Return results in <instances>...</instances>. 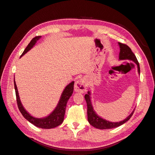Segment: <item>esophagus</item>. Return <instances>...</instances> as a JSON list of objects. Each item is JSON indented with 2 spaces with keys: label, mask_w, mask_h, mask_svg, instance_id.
<instances>
[{
  "label": "esophagus",
  "mask_w": 155,
  "mask_h": 155,
  "mask_svg": "<svg viewBox=\"0 0 155 155\" xmlns=\"http://www.w3.org/2000/svg\"><path fill=\"white\" fill-rule=\"evenodd\" d=\"M86 83L85 81L83 79H79L75 83L74 88L75 91L80 93H85L87 91V87Z\"/></svg>",
  "instance_id": "34e87169"
}]
</instances>
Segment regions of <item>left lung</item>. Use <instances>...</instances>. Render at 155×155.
<instances>
[{
  "label": "left lung",
  "instance_id": "8db88e82",
  "mask_svg": "<svg viewBox=\"0 0 155 155\" xmlns=\"http://www.w3.org/2000/svg\"><path fill=\"white\" fill-rule=\"evenodd\" d=\"M120 48V56L119 59L120 60L123 59H129L134 61L138 66V73H140V65L138 60L136 58L135 55L131 50V49L129 47V46L124 43H118ZM85 99L87 102V116H88V121L89 124L93 127H94L96 128L100 129H112L119 127L122 124H125L126 121H127L130 117L133 116L134 110H133L127 118L125 119L124 120L120 121V122H110L109 121H107L105 120H104L101 118L100 117L98 116L94 110H93V108L91 104V98H90V92H88V94L85 95Z\"/></svg>",
  "mask_w": 155,
  "mask_h": 155
}]
</instances>
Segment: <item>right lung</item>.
<instances>
[{"label":"right lung","mask_w":155,"mask_h":155,"mask_svg":"<svg viewBox=\"0 0 155 155\" xmlns=\"http://www.w3.org/2000/svg\"><path fill=\"white\" fill-rule=\"evenodd\" d=\"M41 36H36L31 39L30 43L28 45L25 51H23L21 57H22L23 55L25 54L28 51L30 50L33 47V46L35 44L36 41L39 38H41ZM74 82L72 81L64 88L61 97L58 105L48 116L44 118H36L30 116V114L28 113L22 105L19 99V96H18L17 88L15 81V78H14V87H15L16 99L18 109H19L20 112H21L22 115L24 116V118H25L28 121H29L30 123L34 124L35 126L37 127L42 129H51L56 127L59 126L63 123L67 101L69 100L70 97L72 96L74 91Z\"/></svg>","instance_id":"right-lung-1"}]
</instances>
